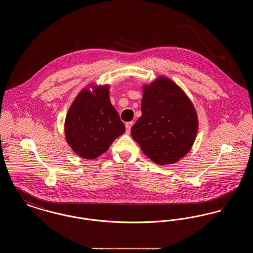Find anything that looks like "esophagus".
<instances>
[{"mask_svg":"<svg viewBox=\"0 0 253 253\" xmlns=\"http://www.w3.org/2000/svg\"><path fill=\"white\" fill-rule=\"evenodd\" d=\"M132 124H133V122L132 121H129V122H126V124H125V127H126V132H130L131 131V128H132Z\"/></svg>","mask_w":253,"mask_h":253,"instance_id":"34e87169","label":"esophagus"}]
</instances>
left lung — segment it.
I'll use <instances>...</instances> for the list:
<instances>
[{
	"label": "left lung",
	"mask_w": 253,
	"mask_h": 253,
	"mask_svg": "<svg viewBox=\"0 0 253 253\" xmlns=\"http://www.w3.org/2000/svg\"><path fill=\"white\" fill-rule=\"evenodd\" d=\"M141 112L131 133L147 157L166 165L189 153L198 131V119L178 85L167 77L144 85Z\"/></svg>",
	"instance_id": "left-lung-1"
}]
</instances>
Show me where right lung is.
<instances>
[{
  "mask_svg": "<svg viewBox=\"0 0 253 253\" xmlns=\"http://www.w3.org/2000/svg\"><path fill=\"white\" fill-rule=\"evenodd\" d=\"M83 89L68 110L64 132L73 151L85 159L104 154L123 132L125 126L109 96V85Z\"/></svg>",
  "mask_w": 253,
  "mask_h": 253,
  "instance_id": "1",
  "label": "right lung"
}]
</instances>
